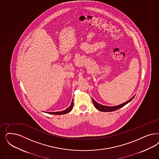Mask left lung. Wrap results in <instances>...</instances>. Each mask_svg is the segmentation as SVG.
<instances>
[{
	"label": "left lung",
	"instance_id": "1",
	"mask_svg": "<svg viewBox=\"0 0 159 159\" xmlns=\"http://www.w3.org/2000/svg\"><path fill=\"white\" fill-rule=\"evenodd\" d=\"M134 98V96H133L132 98L129 100L128 101H127L126 102H125L122 104H120V105H117V106H104L102 104H99L98 103H97L94 99H92V102H93V105L94 106V107L98 110H99L101 111H104V112H110V111H115L116 110L119 109L121 107H123L124 106H125L126 104H127L128 103H129L130 101L132 100V99Z\"/></svg>",
	"mask_w": 159,
	"mask_h": 159
}]
</instances>
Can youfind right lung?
I'll return each instance as SVG.
<instances>
[{"mask_svg":"<svg viewBox=\"0 0 159 159\" xmlns=\"http://www.w3.org/2000/svg\"><path fill=\"white\" fill-rule=\"evenodd\" d=\"M73 107V100H72L70 106L67 108L66 110L61 111H56V112H48L49 114H53V115H65L67 113H69L71 111Z\"/></svg>","mask_w":159,"mask_h":159,"instance_id":"right-lung-1","label":"right lung"}]
</instances>
